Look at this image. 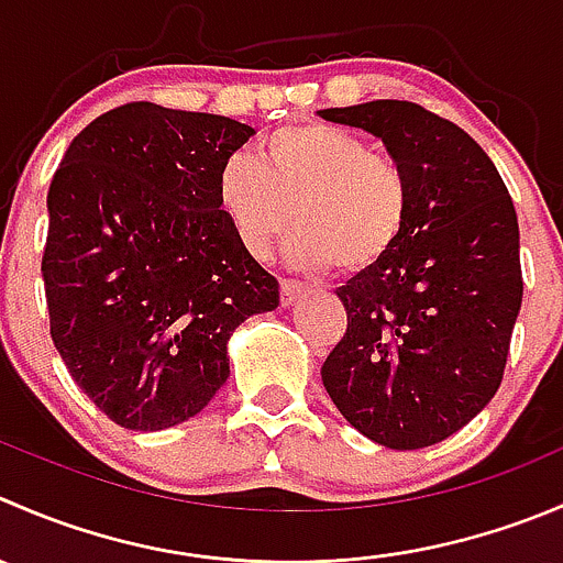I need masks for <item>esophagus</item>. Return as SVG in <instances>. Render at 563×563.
Instances as JSON below:
<instances>
[{"instance_id": "esophagus-1", "label": "esophagus", "mask_w": 563, "mask_h": 563, "mask_svg": "<svg viewBox=\"0 0 563 563\" xmlns=\"http://www.w3.org/2000/svg\"><path fill=\"white\" fill-rule=\"evenodd\" d=\"M305 291H308V286H305V283L291 280V277H283V280H280V299H283V305L297 302V299L302 297Z\"/></svg>"}]
</instances>
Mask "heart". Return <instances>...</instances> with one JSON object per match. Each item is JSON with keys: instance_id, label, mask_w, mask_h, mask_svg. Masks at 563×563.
I'll return each mask as SVG.
<instances>
[{"instance_id": "obj_1", "label": "heart", "mask_w": 563, "mask_h": 563, "mask_svg": "<svg viewBox=\"0 0 563 563\" xmlns=\"http://www.w3.org/2000/svg\"><path fill=\"white\" fill-rule=\"evenodd\" d=\"M217 200L236 242L264 258L299 228L288 258L302 269L343 275L379 264L409 217L404 167L365 140L330 123L288 125L222 165Z\"/></svg>"}]
</instances>
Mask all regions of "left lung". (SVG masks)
Instances as JSON below:
<instances>
[{
    "label": "left lung",
    "instance_id": "1",
    "mask_svg": "<svg viewBox=\"0 0 563 563\" xmlns=\"http://www.w3.org/2000/svg\"><path fill=\"white\" fill-rule=\"evenodd\" d=\"M319 114L379 136L409 181L396 247L338 288L349 321L321 382L360 434L427 449L471 423L504 379L522 305L515 203L482 145L418 103Z\"/></svg>",
    "mask_w": 563,
    "mask_h": 563
}]
</instances>
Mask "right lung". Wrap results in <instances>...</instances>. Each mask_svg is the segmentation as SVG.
<instances>
[{"label":"right lung","instance_id":"add662e5","mask_svg":"<svg viewBox=\"0 0 563 563\" xmlns=\"http://www.w3.org/2000/svg\"><path fill=\"white\" fill-rule=\"evenodd\" d=\"M253 125L151 101L74 136L48 187V324L90 401L131 432L195 418L225 385L228 338L280 305L217 200Z\"/></svg>","mask_w":563,"mask_h":563}]
</instances>
